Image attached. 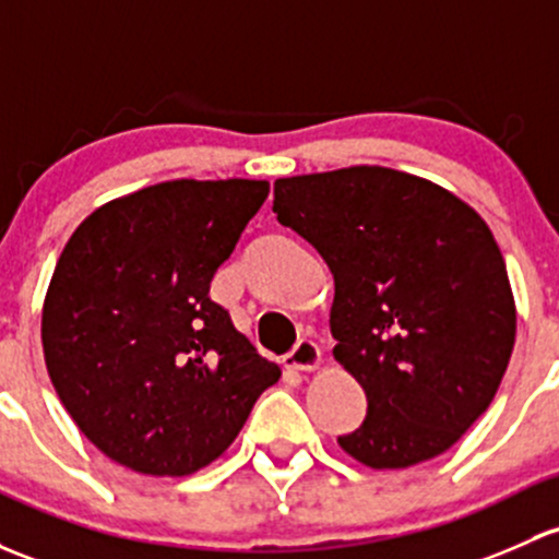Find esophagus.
Returning <instances> with one entry per match:
<instances>
[{"label":"esophagus","mask_w":559,"mask_h":559,"mask_svg":"<svg viewBox=\"0 0 559 559\" xmlns=\"http://www.w3.org/2000/svg\"><path fill=\"white\" fill-rule=\"evenodd\" d=\"M286 364L299 369V372H313V369L321 367V348L308 337L297 340L295 348L286 354Z\"/></svg>","instance_id":"1"}]
</instances>
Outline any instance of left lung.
I'll return each instance as SVG.
<instances>
[{
  "instance_id": "obj_1",
  "label": "left lung",
  "mask_w": 559,
  "mask_h": 559,
  "mask_svg": "<svg viewBox=\"0 0 559 559\" xmlns=\"http://www.w3.org/2000/svg\"><path fill=\"white\" fill-rule=\"evenodd\" d=\"M273 211L334 275V358L367 393L340 448L369 468L450 450L490 407L516 337L501 249L444 187L383 166L275 179Z\"/></svg>"
}]
</instances>
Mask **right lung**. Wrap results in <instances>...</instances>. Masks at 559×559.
<instances>
[{
    "label": "right lung",
    "instance_id": "right-lung-1",
    "mask_svg": "<svg viewBox=\"0 0 559 559\" xmlns=\"http://www.w3.org/2000/svg\"><path fill=\"white\" fill-rule=\"evenodd\" d=\"M257 179H176L115 198L72 233L43 305L47 374L120 466L187 477L238 437L278 364L209 297L260 211Z\"/></svg>",
    "mask_w": 559,
    "mask_h": 559
}]
</instances>
